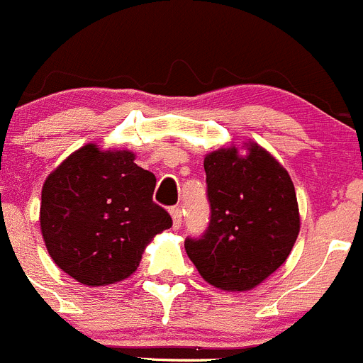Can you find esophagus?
<instances>
[{
    "label": "esophagus",
    "mask_w": 363,
    "mask_h": 363,
    "mask_svg": "<svg viewBox=\"0 0 363 363\" xmlns=\"http://www.w3.org/2000/svg\"><path fill=\"white\" fill-rule=\"evenodd\" d=\"M171 217H172V228L174 230H179V226H182V208L179 206H174V208H171Z\"/></svg>",
    "instance_id": "1"
}]
</instances>
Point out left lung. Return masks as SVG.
Here are the masks:
<instances>
[{
    "label": "left lung",
    "instance_id": "left-lung-1",
    "mask_svg": "<svg viewBox=\"0 0 363 363\" xmlns=\"http://www.w3.org/2000/svg\"><path fill=\"white\" fill-rule=\"evenodd\" d=\"M205 157L210 223L185 251L205 281L220 291L260 285L287 260L299 235L296 189L287 169L257 143Z\"/></svg>",
    "mask_w": 363,
    "mask_h": 363
}]
</instances>
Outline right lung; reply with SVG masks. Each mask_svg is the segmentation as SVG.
Instances as JSON below:
<instances>
[{"label": "right lung", "instance_id": "1", "mask_svg": "<svg viewBox=\"0 0 363 363\" xmlns=\"http://www.w3.org/2000/svg\"><path fill=\"white\" fill-rule=\"evenodd\" d=\"M155 185L130 150L85 144L69 155L40 198V231L55 264L89 287L132 276L153 237L172 226L153 203Z\"/></svg>", "mask_w": 363, "mask_h": 363}]
</instances>
